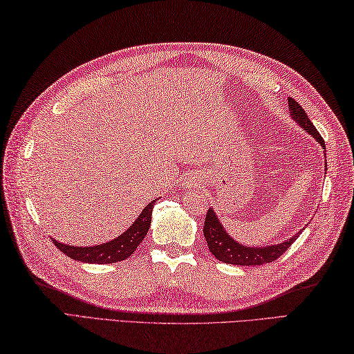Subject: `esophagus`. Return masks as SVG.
<instances>
[{"label": "esophagus", "mask_w": 354, "mask_h": 354, "mask_svg": "<svg viewBox=\"0 0 354 354\" xmlns=\"http://www.w3.org/2000/svg\"><path fill=\"white\" fill-rule=\"evenodd\" d=\"M201 183V176L198 172H191V174H187L183 180L182 186L183 187H198V185Z\"/></svg>", "instance_id": "obj_1"}]
</instances>
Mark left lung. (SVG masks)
<instances>
[{
	"label": "left lung",
	"mask_w": 354,
	"mask_h": 354,
	"mask_svg": "<svg viewBox=\"0 0 354 354\" xmlns=\"http://www.w3.org/2000/svg\"><path fill=\"white\" fill-rule=\"evenodd\" d=\"M287 102H288V111H290V118L295 124H298L307 134L312 136L313 139L319 143L322 149H326L322 137L319 136L318 131H316L315 125L310 122L306 111L302 110V106L292 97H288ZM324 156H327L326 151H324ZM203 234L211 254L221 263L235 264V266H261L266 263L275 261V259L283 255L284 252L295 243V240L299 236V232H298L293 236L287 238V240L277 244H266V246H246V244L238 243L235 238H232L227 234V230L225 229V226H223V223L220 221L217 212L214 211V207H211L207 211Z\"/></svg>",
	"instance_id": "obj_1"
}]
</instances>
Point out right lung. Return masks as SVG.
I'll return each instance as SVG.
<instances>
[{
    "instance_id": "1",
    "label": "right lung",
    "mask_w": 354,
    "mask_h": 354,
    "mask_svg": "<svg viewBox=\"0 0 354 354\" xmlns=\"http://www.w3.org/2000/svg\"><path fill=\"white\" fill-rule=\"evenodd\" d=\"M157 200H153L148 203L139 217L129 226L124 234L113 238V240L96 244V246H70L61 241L53 240L55 246L59 249L62 254L76 259V261L91 263V264H111L127 259L129 255L134 254L137 246L142 243L143 238L147 236L148 229L151 226V214Z\"/></svg>"
}]
</instances>
